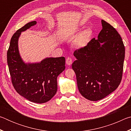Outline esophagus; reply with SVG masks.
Masks as SVG:
<instances>
[{"instance_id": "obj_1", "label": "esophagus", "mask_w": 131, "mask_h": 131, "mask_svg": "<svg viewBox=\"0 0 131 131\" xmlns=\"http://www.w3.org/2000/svg\"><path fill=\"white\" fill-rule=\"evenodd\" d=\"M72 62H73L72 59L71 58H70V57H68L67 58H66V64H67L68 65H72Z\"/></svg>"}]
</instances>
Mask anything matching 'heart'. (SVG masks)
<instances>
[{"label": "heart", "mask_w": 131, "mask_h": 131, "mask_svg": "<svg viewBox=\"0 0 131 131\" xmlns=\"http://www.w3.org/2000/svg\"><path fill=\"white\" fill-rule=\"evenodd\" d=\"M92 36V31L90 29H87L80 34L75 40V45L79 48L85 47L89 43L91 37Z\"/></svg>", "instance_id": "1"}]
</instances>
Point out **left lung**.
Instances as JSON below:
<instances>
[{"mask_svg":"<svg viewBox=\"0 0 131 131\" xmlns=\"http://www.w3.org/2000/svg\"><path fill=\"white\" fill-rule=\"evenodd\" d=\"M102 25L97 39H92L85 47L74 51L77 60L72 66L80 93L92 101L101 100L116 90L123 77V40L110 24L102 20Z\"/></svg>","mask_w":131,"mask_h":131,"instance_id":"obj_1","label":"left lung"}]
</instances>
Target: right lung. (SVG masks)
<instances>
[{
  "mask_svg": "<svg viewBox=\"0 0 131 131\" xmlns=\"http://www.w3.org/2000/svg\"><path fill=\"white\" fill-rule=\"evenodd\" d=\"M36 24L32 21L19 29L11 39L7 52V63L13 85L18 94L32 102L50 101L57 91V77L65 69V58H47L40 63H25L18 48L21 32Z\"/></svg>",
  "mask_w": 131,
  "mask_h": 131,
  "instance_id": "obj_1",
  "label": "right lung"
}]
</instances>
